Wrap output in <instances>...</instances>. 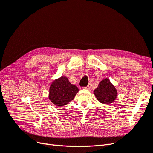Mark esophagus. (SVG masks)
Segmentation results:
<instances>
[{
  "label": "esophagus",
  "instance_id": "obj_1",
  "mask_svg": "<svg viewBox=\"0 0 153 153\" xmlns=\"http://www.w3.org/2000/svg\"><path fill=\"white\" fill-rule=\"evenodd\" d=\"M91 87H92V84H91V83H89V84H88V85L87 86L86 89H90L91 88Z\"/></svg>",
  "mask_w": 153,
  "mask_h": 153
}]
</instances>
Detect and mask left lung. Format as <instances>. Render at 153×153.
<instances>
[{"mask_svg": "<svg viewBox=\"0 0 153 153\" xmlns=\"http://www.w3.org/2000/svg\"><path fill=\"white\" fill-rule=\"evenodd\" d=\"M94 94L100 103L109 105L117 98V91L108 78H105L99 83L98 87L94 91Z\"/></svg>", "mask_w": 153, "mask_h": 153, "instance_id": "obj_1", "label": "left lung"}]
</instances>
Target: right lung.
<instances>
[{
  "instance_id": "1",
  "label": "right lung",
  "mask_w": 153,
  "mask_h": 153,
  "mask_svg": "<svg viewBox=\"0 0 153 153\" xmlns=\"http://www.w3.org/2000/svg\"><path fill=\"white\" fill-rule=\"evenodd\" d=\"M78 92V87L71 84L66 76H62L52 82L48 98L53 104L61 107L73 100Z\"/></svg>"
}]
</instances>
